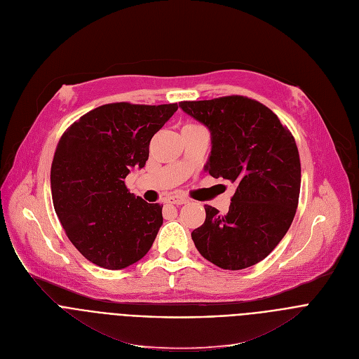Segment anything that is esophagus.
I'll return each instance as SVG.
<instances>
[{
    "label": "esophagus",
    "instance_id": "obj_1",
    "mask_svg": "<svg viewBox=\"0 0 359 359\" xmlns=\"http://www.w3.org/2000/svg\"><path fill=\"white\" fill-rule=\"evenodd\" d=\"M167 203H172V205H184L187 203V199L182 198V196H169L165 199Z\"/></svg>",
    "mask_w": 359,
    "mask_h": 359
}]
</instances>
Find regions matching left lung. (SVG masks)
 I'll use <instances>...</instances> for the list:
<instances>
[{
  "instance_id": "obj_1",
  "label": "left lung",
  "mask_w": 359,
  "mask_h": 359,
  "mask_svg": "<svg viewBox=\"0 0 359 359\" xmlns=\"http://www.w3.org/2000/svg\"><path fill=\"white\" fill-rule=\"evenodd\" d=\"M179 107L210 133L209 175L236 184L228 213L206 205L192 240L215 266L251 267L278 245L296 215L302 177L296 141L271 109L245 97Z\"/></svg>"
}]
</instances>
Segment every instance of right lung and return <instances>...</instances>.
Masks as SVG:
<instances>
[{"label": "right lung", "mask_w": 359, "mask_h": 359, "mask_svg": "<svg viewBox=\"0 0 359 359\" xmlns=\"http://www.w3.org/2000/svg\"><path fill=\"white\" fill-rule=\"evenodd\" d=\"M176 111L177 104H107L62 135L50 172L53 206L70 243L93 264L121 270L151 248L163 205L135 198L124 179L144 167L153 135Z\"/></svg>", "instance_id": "obj_1"}]
</instances>
